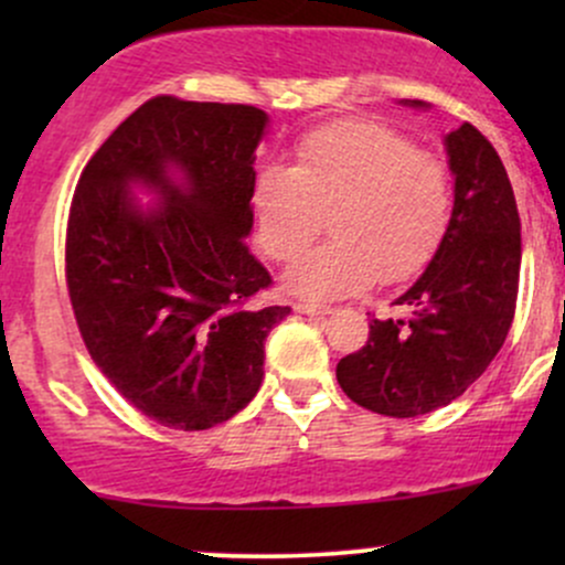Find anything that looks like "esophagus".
<instances>
[{"instance_id":"1","label":"esophagus","mask_w":565,"mask_h":565,"mask_svg":"<svg viewBox=\"0 0 565 565\" xmlns=\"http://www.w3.org/2000/svg\"><path fill=\"white\" fill-rule=\"evenodd\" d=\"M295 310L302 316H327V305H310V302H295Z\"/></svg>"}]
</instances>
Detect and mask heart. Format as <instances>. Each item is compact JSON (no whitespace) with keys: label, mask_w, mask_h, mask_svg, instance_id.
I'll return each instance as SVG.
<instances>
[{"label":"heart","mask_w":565,"mask_h":565,"mask_svg":"<svg viewBox=\"0 0 565 565\" xmlns=\"http://www.w3.org/2000/svg\"><path fill=\"white\" fill-rule=\"evenodd\" d=\"M297 159L260 167L252 185L257 242L278 263L300 257L329 215L334 238L291 265L289 291L340 300L374 278L406 281L430 263L454 206L438 157L377 121H345L310 132Z\"/></svg>","instance_id":"heart-1"}]
</instances>
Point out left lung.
<instances>
[{
	"label": "left lung",
	"instance_id": "obj_1",
	"mask_svg": "<svg viewBox=\"0 0 565 565\" xmlns=\"http://www.w3.org/2000/svg\"><path fill=\"white\" fill-rule=\"evenodd\" d=\"M401 106L425 111L423 100ZM454 210L423 276L395 297L406 319H372L359 353L337 364L350 401L385 417H417L459 398L510 332L521 276V217L494 146L465 121L444 138Z\"/></svg>",
	"mask_w": 565,
	"mask_h": 565
}]
</instances>
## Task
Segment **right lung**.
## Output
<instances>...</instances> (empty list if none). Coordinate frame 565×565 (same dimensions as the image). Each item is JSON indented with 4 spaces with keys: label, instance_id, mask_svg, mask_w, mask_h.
Returning <instances> with one entry per match:
<instances>
[{
    "label": "right lung",
    "instance_id": "1",
    "mask_svg": "<svg viewBox=\"0 0 565 565\" xmlns=\"http://www.w3.org/2000/svg\"><path fill=\"white\" fill-rule=\"evenodd\" d=\"M268 121L255 106L153 97L76 185L66 276L84 345L129 404L172 430L242 412L263 385L265 337L289 316L246 308L270 284L244 242Z\"/></svg>",
    "mask_w": 565,
    "mask_h": 565
}]
</instances>
